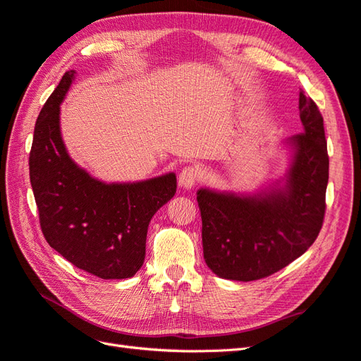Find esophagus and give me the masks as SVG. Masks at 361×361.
<instances>
[{"instance_id":"1","label":"esophagus","mask_w":361,"mask_h":361,"mask_svg":"<svg viewBox=\"0 0 361 361\" xmlns=\"http://www.w3.org/2000/svg\"><path fill=\"white\" fill-rule=\"evenodd\" d=\"M199 180V171L195 167H185L180 174H179V179L178 183L180 188L185 190H191L195 183Z\"/></svg>"}]
</instances>
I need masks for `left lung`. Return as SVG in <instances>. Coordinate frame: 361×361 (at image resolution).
I'll use <instances>...</instances> for the list:
<instances>
[{"instance_id":"obj_1","label":"left lung","mask_w":361,"mask_h":361,"mask_svg":"<svg viewBox=\"0 0 361 361\" xmlns=\"http://www.w3.org/2000/svg\"><path fill=\"white\" fill-rule=\"evenodd\" d=\"M302 134L283 141L285 176L256 192L200 188L206 265L221 279L251 281L288 267L318 238L325 214L329 154L324 118L300 92Z\"/></svg>"}]
</instances>
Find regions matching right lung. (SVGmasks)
<instances>
[{"label": "right lung", "mask_w": 361, "mask_h": 361, "mask_svg": "<svg viewBox=\"0 0 361 361\" xmlns=\"http://www.w3.org/2000/svg\"><path fill=\"white\" fill-rule=\"evenodd\" d=\"M75 73L63 75L35 126L30 182L40 227L48 244L76 268L104 280L129 279L143 267L149 223L176 192V174L106 183L80 167L60 129V105Z\"/></svg>", "instance_id": "right-lung-1"}]
</instances>
